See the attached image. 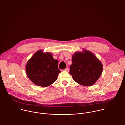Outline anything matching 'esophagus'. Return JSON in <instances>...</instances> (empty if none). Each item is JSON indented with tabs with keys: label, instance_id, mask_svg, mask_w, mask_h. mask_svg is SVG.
Returning a JSON list of instances; mask_svg holds the SVG:
<instances>
[{
	"label": "esophagus",
	"instance_id": "34e87169",
	"mask_svg": "<svg viewBox=\"0 0 125 125\" xmlns=\"http://www.w3.org/2000/svg\"><path fill=\"white\" fill-rule=\"evenodd\" d=\"M65 71H66L67 72H69V68L68 67H66L65 69H64Z\"/></svg>",
	"mask_w": 125,
	"mask_h": 125
}]
</instances>
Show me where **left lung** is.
<instances>
[{
  "mask_svg": "<svg viewBox=\"0 0 125 125\" xmlns=\"http://www.w3.org/2000/svg\"><path fill=\"white\" fill-rule=\"evenodd\" d=\"M69 74L77 83L84 86L94 84L101 75L103 65L91 52L83 50L74 53Z\"/></svg>",
  "mask_w": 125,
  "mask_h": 125,
  "instance_id": "1",
  "label": "left lung"
}]
</instances>
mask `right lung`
Returning a JSON list of instances; mask_svg holds the SVG:
<instances>
[{
	"label": "right lung",
	"mask_w": 125,
	"mask_h": 125,
	"mask_svg": "<svg viewBox=\"0 0 125 125\" xmlns=\"http://www.w3.org/2000/svg\"><path fill=\"white\" fill-rule=\"evenodd\" d=\"M26 72L35 84L44 87L54 83L61 71L58 68V61L54 59L51 53H44L41 50L27 62Z\"/></svg>",
	"instance_id": "add662e5"
}]
</instances>
